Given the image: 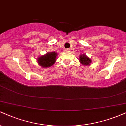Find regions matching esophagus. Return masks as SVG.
<instances>
[{
	"mask_svg": "<svg viewBox=\"0 0 126 126\" xmlns=\"http://www.w3.org/2000/svg\"><path fill=\"white\" fill-rule=\"evenodd\" d=\"M66 52H70V48H67V49H66Z\"/></svg>",
	"mask_w": 126,
	"mask_h": 126,
	"instance_id": "obj_1",
	"label": "esophagus"
}]
</instances>
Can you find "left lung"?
Here are the masks:
<instances>
[{
	"label": "left lung",
	"mask_w": 126,
	"mask_h": 126,
	"mask_svg": "<svg viewBox=\"0 0 126 126\" xmlns=\"http://www.w3.org/2000/svg\"><path fill=\"white\" fill-rule=\"evenodd\" d=\"M79 62L81 63L82 64L85 65V66H88V65H90V63L92 61L85 54H81L79 56Z\"/></svg>",
	"instance_id": "1"
}]
</instances>
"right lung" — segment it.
<instances>
[{
	"label": "right lung",
	"instance_id": "obj_1",
	"mask_svg": "<svg viewBox=\"0 0 126 126\" xmlns=\"http://www.w3.org/2000/svg\"><path fill=\"white\" fill-rule=\"evenodd\" d=\"M57 53L56 52H50L47 54L40 56L37 59L38 64L42 67H51L54 64L56 60Z\"/></svg>",
	"mask_w": 126,
	"mask_h": 126
}]
</instances>
